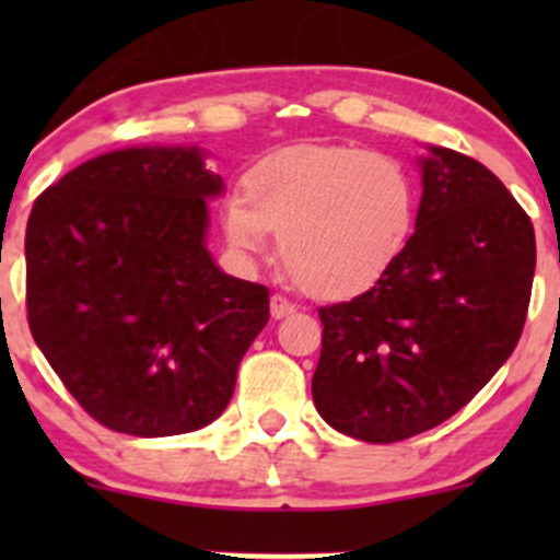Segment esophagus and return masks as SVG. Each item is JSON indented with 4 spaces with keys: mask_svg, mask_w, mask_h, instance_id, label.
Masks as SVG:
<instances>
[{
    "mask_svg": "<svg viewBox=\"0 0 560 560\" xmlns=\"http://www.w3.org/2000/svg\"><path fill=\"white\" fill-rule=\"evenodd\" d=\"M292 312H295V306H292L287 298L281 295L270 298V316H273V319H284V316H290Z\"/></svg>",
    "mask_w": 560,
    "mask_h": 560,
    "instance_id": "1",
    "label": "esophagus"
}]
</instances>
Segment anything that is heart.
<instances>
[{"label":"heart","mask_w":560,"mask_h":560,"mask_svg":"<svg viewBox=\"0 0 560 560\" xmlns=\"http://www.w3.org/2000/svg\"><path fill=\"white\" fill-rule=\"evenodd\" d=\"M417 222V186L395 156L352 145H303L259 162L246 200L224 211V235L244 257L268 248L303 292L341 301L374 287Z\"/></svg>","instance_id":"b5f03b06"}]
</instances>
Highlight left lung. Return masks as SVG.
I'll use <instances>...</instances> for the list:
<instances>
[{"instance_id": "8db88e82", "label": "left lung", "mask_w": 560, "mask_h": 560, "mask_svg": "<svg viewBox=\"0 0 560 560\" xmlns=\"http://www.w3.org/2000/svg\"><path fill=\"white\" fill-rule=\"evenodd\" d=\"M415 233L363 295L319 308L322 420L389 444L450 420L506 363L536 268L534 224L477 160L425 145Z\"/></svg>"}]
</instances>
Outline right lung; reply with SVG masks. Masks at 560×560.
<instances>
[{
    "mask_svg": "<svg viewBox=\"0 0 560 560\" xmlns=\"http://www.w3.org/2000/svg\"><path fill=\"white\" fill-rule=\"evenodd\" d=\"M222 175L197 145H129L61 175L26 224V308L72 398L118 433L197 431L270 316L208 252Z\"/></svg>",
    "mask_w": 560,
    "mask_h": 560,
    "instance_id": "add662e5",
    "label": "right lung"
}]
</instances>
